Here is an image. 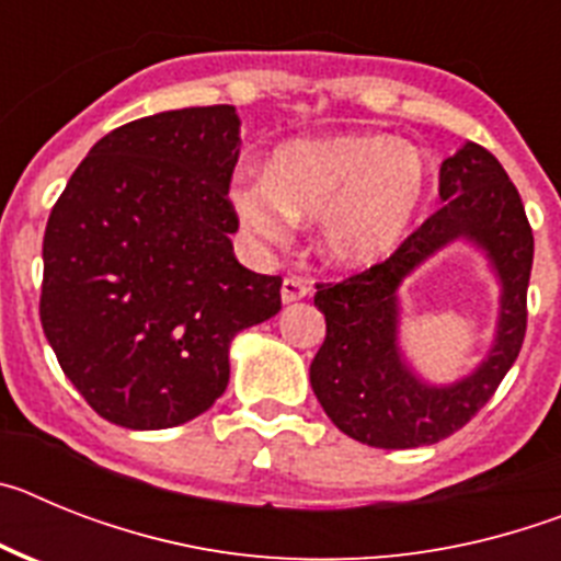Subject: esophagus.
Here are the masks:
<instances>
[{
    "mask_svg": "<svg viewBox=\"0 0 561 561\" xmlns=\"http://www.w3.org/2000/svg\"><path fill=\"white\" fill-rule=\"evenodd\" d=\"M309 291L311 289L304 277H286L284 284H280V300H284V304H295V300H304Z\"/></svg>",
    "mask_w": 561,
    "mask_h": 561,
    "instance_id": "esophagus-1",
    "label": "esophagus"
}]
</instances>
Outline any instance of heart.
Masks as SVG:
<instances>
[{"mask_svg": "<svg viewBox=\"0 0 561 561\" xmlns=\"http://www.w3.org/2000/svg\"><path fill=\"white\" fill-rule=\"evenodd\" d=\"M430 196V165L388 134H340L275 148L266 176L230 187L252 236L284 241L291 221L317 219V250L336 266L379 264L413 230Z\"/></svg>", "mask_w": 561, "mask_h": 561, "instance_id": "b5f03b06", "label": "heart"}]
</instances>
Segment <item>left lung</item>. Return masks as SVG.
Returning <instances> with one entry per match:
<instances>
[{"label":"left lung","mask_w":561,"mask_h":561,"mask_svg":"<svg viewBox=\"0 0 561 561\" xmlns=\"http://www.w3.org/2000/svg\"><path fill=\"white\" fill-rule=\"evenodd\" d=\"M438 193L440 210L388 261L340 284H317L325 340L311 362V388L336 427L368 447H427L458 433L492 399L523 348L534 232L517 187L494 153L466 142L440 165ZM460 237L484 250L501 280L499 334L472 375L453 386H430L398 348V286Z\"/></svg>","instance_id":"obj_1"}]
</instances>
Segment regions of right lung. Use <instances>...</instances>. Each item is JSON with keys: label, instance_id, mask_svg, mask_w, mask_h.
I'll return each mask as SVG.
<instances>
[{"label": "right lung", "instance_id": "1", "mask_svg": "<svg viewBox=\"0 0 561 561\" xmlns=\"http://www.w3.org/2000/svg\"><path fill=\"white\" fill-rule=\"evenodd\" d=\"M236 106L108 131L44 230L42 325L58 365L112 424L168 430L213 408L238 331L280 311V277L232 255Z\"/></svg>", "mask_w": 561, "mask_h": 561}]
</instances>
